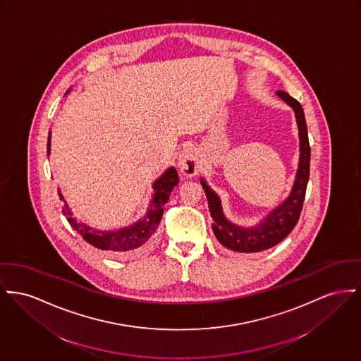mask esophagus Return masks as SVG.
<instances>
[{"instance_id":"1","label":"esophagus","mask_w":361,"mask_h":361,"mask_svg":"<svg viewBox=\"0 0 361 361\" xmlns=\"http://www.w3.org/2000/svg\"><path fill=\"white\" fill-rule=\"evenodd\" d=\"M200 162H199V157L196 154V151L193 149H183L180 159H178V168L183 171V174L192 177L197 173Z\"/></svg>"}]
</instances>
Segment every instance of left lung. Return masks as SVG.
Listing matches in <instances>:
<instances>
[{
	"instance_id": "obj_1",
	"label": "left lung",
	"mask_w": 361,
	"mask_h": 361,
	"mask_svg": "<svg viewBox=\"0 0 361 361\" xmlns=\"http://www.w3.org/2000/svg\"><path fill=\"white\" fill-rule=\"evenodd\" d=\"M276 95L282 98L288 105L293 107L296 113L300 135V165L297 170L295 185L289 197L279 207H276L274 212L269 214L267 218L257 226L240 228L225 218L221 207V200L216 196V193L212 191L203 180L200 181L203 190L206 192L209 209L214 219V234L224 247L235 252H259L274 247L292 232L302 210L307 184L310 178L311 161V147L308 142V130L304 117V110L300 102H297L288 92L279 90L276 91Z\"/></svg>"
}]
</instances>
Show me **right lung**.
Returning <instances> with one entry per match:
<instances>
[{
	"mask_svg": "<svg viewBox=\"0 0 361 361\" xmlns=\"http://www.w3.org/2000/svg\"><path fill=\"white\" fill-rule=\"evenodd\" d=\"M47 154H50V135L47 139ZM178 174L174 168L166 170L152 185L154 188V197L151 202L147 215L136 222L132 226L123 228L117 232H101V231H92L91 228L85 226V224L76 222V219L72 216V212L66 207L63 209L69 225L80 234L85 241L91 245H94L98 250L106 251L113 255H124L130 252L133 250H139L140 247L146 245L151 240L152 234L155 233V229L162 218L164 206L169 200L171 190L178 184ZM60 199L64 202L63 195L59 192Z\"/></svg>",
	"mask_w": 361,
	"mask_h": 361,
	"instance_id": "obj_1",
	"label": "right lung"
}]
</instances>
